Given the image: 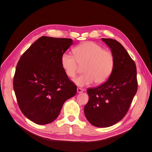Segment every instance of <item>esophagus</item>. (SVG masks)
I'll use <instances>...</instances> for the list:
<instances>
[{
  "label": "esophagus",
  "mask_w": 152,
  "mask_h": 152,
  "mask_svg": "<svg viewBox=\"0 0 152 152\" xmlns=\"http://www.w3.org/2000/svg\"><path fill=\"white\" fill-rule=\"evenodd\" d=\"M83 91H84V90L83 88H77V93H81V92H83Z\"/></svg>",
  "instance_id": "34e87169"
}]
</instances>
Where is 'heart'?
Instances as JSON below:
<instances>
[{"instance_id":"b5f03b06","label":"heart","mask_w":152,"mask_h":152,"mask_svg":"<svg viewBox=\"0 0 152 152\" xmlns=\"http://www.w3.org/2000/svg\"><path fill=\"white\" fill-rule=\"evenodd\" d=\"M75 55L65 52L61 57L62 67L66 75L74 77L78 71L80 65H83L84 74L74 79L80 86L95 83L102 84L108 80L114 69L115 60L110 50L94 42L88 41L77 46L74 50Z\"/></svg>"}]
</instances>
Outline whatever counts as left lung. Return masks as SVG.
<instances>
[{
	"mask_svg": "<svg viewBox=\"0 0 152 152\" xmlns=\"http://www.w3.org/2000/svg\"><path fill=\"white\" fill-rule=\"evenodd\" d=\"M102 40L115 56V67L105 83L86 90L89 100L84 113L94 126L107 127L118 122L127 113L137 92V71L135 62L119 42L113 39Z\"/></svg>",
	"mask_w": 152,
	"mask_h": 152,
	"instance_id": "8db88e82",
	"label": "left lung"
}]
</instances>
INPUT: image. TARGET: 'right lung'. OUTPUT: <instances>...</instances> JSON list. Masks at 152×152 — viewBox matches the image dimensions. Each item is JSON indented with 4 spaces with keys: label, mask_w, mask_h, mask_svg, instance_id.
Instances as JSON below:
<instances>
[{
    "label": "right lung",
    "mask_w": 152,
    "mask_h": 152,
    "mask_svg": "<svg viewBox=\"0 0 152 152\" xmlns=\"http://www.w3.org/2000/svg\"><path fill=\"white\" fill-rule=\"evenodd\" d=\"M72 44L71 39L42 36L20 58L13 88L21 112L34 123L53 122L64 103L76 94L61 64L62 54Z\"/></svg>",
    "instance_id": "add662e5"
}]
</instances>
